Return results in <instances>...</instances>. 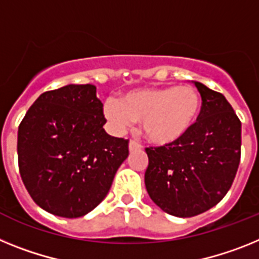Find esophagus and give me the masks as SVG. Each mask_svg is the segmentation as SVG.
<instances>
[{
    "instance_id": "esophagus-1",
    "label": "esophagus",
    "mask_w": 259,
    "mask_h": 259,
    "mask_svg": "<svg viewBox=\"0 0 259 259\" xmlns=\"http://www.w3.org/2000/svg\"><path fill=\"white\" fill-rule=\"evenodd\" d=\"M129 150L130 151H138V150H142V145L137 141H130L129 142Z\"/></svg>"
}]
</instances>
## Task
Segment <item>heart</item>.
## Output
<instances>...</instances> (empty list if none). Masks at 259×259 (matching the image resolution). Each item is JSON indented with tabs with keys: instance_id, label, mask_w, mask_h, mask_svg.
Here are the masks:
<instances>
[{
	"instance_id": "heart-1",
	"label": "heart",
	"mask_w": 259,
	"mask_h": 259,
	"mask_svg": "<svg viewBox=\"0 0 259 259\" xmlns=\"http://www.w3.org/2000/svg\"><path fill=\"white\" fill-rule=\"evenodd\" d=\"M201 109V98L192 86L134 90L120 102L107 100L104 114L116 130L141 122L146 138L169 145L186 134Z\"/></svg>"
}]
</instances>
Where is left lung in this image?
<instances>
[{
	"instance_id": "1",
	"label": "left lung",
	"mask_w": 259,
	"mask_h": 259,
	"mask_svg": "<svg viewBox=\"0 0 259 259\" xmlns=\"http://www.w3.org/2000/svg\"><path fill=\"white\" fill-rule=\"evenodd\" d=\"M202 98L197 121L176 142L147 147L145 184L164 212L190 218L219 203L241 156V121L220 92L194 82Z\"/></svg>"
}]
</instances>
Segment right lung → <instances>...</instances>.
I'll use <instances>...</instances> for the list:
<instances>
[{"mask_svg":"<svg viewBox=\"0 0 259 259\" xmlns=\"http://www.w3.org/2000/svg\"><path fill=\"white\" fill-rule=\"evenodd\" d=\"M94 84H67L36 99L18 129V165L35 203L62 218L89 213L108 194L129 141L105 133Z\"/></svg>","mask_w":259,"mask_h":259,"instance_id":"1","label":"right lung"}]
</instances>
